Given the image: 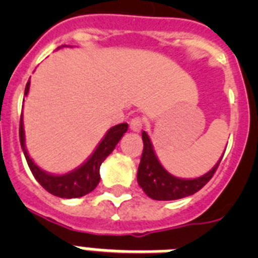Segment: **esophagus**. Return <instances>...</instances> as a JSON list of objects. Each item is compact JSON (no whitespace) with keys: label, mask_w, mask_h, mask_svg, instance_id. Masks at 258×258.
Segmentation results:
<instances>
[{"label":"esophagus","mask_w":258,"mask_h":258,"mask_svg":"<svg viewBox=\"0 0 258 258\" xmlns=\"http://www.w3.org/2000/svg\"><path fill=\"white\" fill-rule=\"evenodd\" d=\"M142 127H143V119H142L141 116H135L131 119V121H130V128L133 130V131L139 133L142 130Z\"/></svg>","instance_id":"esophagus-1"}]
</instances>
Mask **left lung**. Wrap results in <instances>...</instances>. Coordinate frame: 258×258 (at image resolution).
<instances>
[{
	"label": "left lung",
	"instance_id": "left-lung-1",
	"mask_svg": "<svg viewBox=\"0 0 258 258\" xmlns=\"http://www.w3.org/2000/svg\"><path fill=\"white\" fill-rule=\"evenodd\" d=\"M143 153H142L141 163L138 167V183L143 188V191L155 201H174L192 196L194 192L204 187L209 180L214 175L218 163L205 175L194 179H180L171 175L166 171L158 161L157 155L154 153L153 145L149 135L143 131Z\"/></svg>",
	"mask_w": 258,
	"mask_h": 258
}]
</instances>
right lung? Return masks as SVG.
I'll use <instances>...</instances> for the list:
<instances>
[{
    "instance_id": "1",
    "label": "right lung",
    "mask_w": 258,
    "mask_h": 258,
    "mask_svg": "<svg viewBox=\"0 0 258 258\" xmlns=\"http://www.w3.org/2000/svg\"><path fill=\"white\" fill-rule=\"evenodd\" d=\"M29 82L26 83L25 87V96L29 92ZM128 128L127 123H120L115 127L108 130V133L105 134L103 141L99 143L96 150L88 158V161L82 165L79 169L74 171L64 174V175H53L49 172L42 171L32 159L29 154L26 151L25 147V134H24V124H22V115L20 119V143H21L22 151L25 155V159L28 162L30 171L37 179V182L45 188L46 191L53 194L60 198H79L91 192L93 188L96 187L100 182V165L103 163L105 158L112 153L117 142L120 141V138L124 135V133Z\"/></svg>"
}]
</instances>
